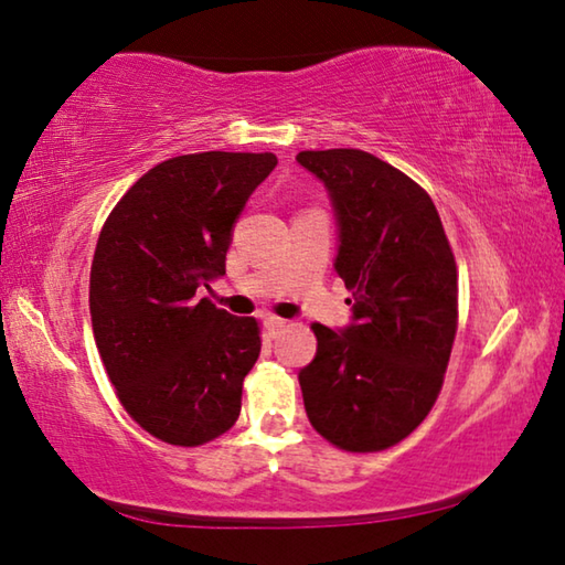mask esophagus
I'll list each match as a JSON object with an SVG mask.
<instances>
[{"label": "esophagus", "instance_id": "34e87169", "mask_svg": "<svg viewBox=\"0 0 565 565\" xmlns=\"http://www.w3.org/2000/svg\"><path fill=\"white\" fill-rule=\"evenodd\" d=\"M264 323H266V331H269L271 337H276V333H279L289 321H284V319H279V317H269Z\"/></svg>", "mask_w": 565, "mask_h": 565}]
</instances>
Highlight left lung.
<instances>
[{
  "label": "left lung",
  "instance_id": "left-lung-1",
  "mask_svg": "<svg viewBox=\"0 0 565 565\" xmlns=\"http://www.w3.org/2000/svg\"><path fill=\"white\" fill-rule=\"evenodd\" d=\"M337 209V271L353 323H313L299 384L311 426L341 451L404 441L441 394L458 329V271L431 196L361 149L301 151Z\"/></svg>",
  "mask_w": 565,
  "mask_h": 565
}]
</instances>
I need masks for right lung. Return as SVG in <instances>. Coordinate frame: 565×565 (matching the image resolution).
Wrapping results in <instances>:
<instances>
[{
  "mask_svg": "<svg viewBox=\"0 0 565 565\" xmlns=\"http://www.w3.org/2000/svg\"><path fill=\"white\" fill-rule=\"evenodd\" d=\"M274 167L269 151L167 159L102 226L89 276L94 341L124 411L159 441L194 448L236 424L262 351L259 321L196 299V289L226 274L234 222Z\"/></svg>",
  "mask_w": 565,
  "mask_h": 565,
  "instance_id": "obj_1",
  "label": "right lung"
}]
</instances>
